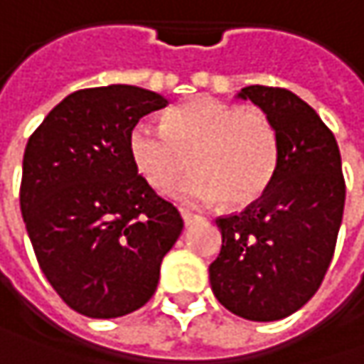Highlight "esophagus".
<instances>
[{"label": "esophagus", "mask_w": 364, "mask_h": 364, "mask_svg": "<svg viewBox=\"0 0 364 364\" xmlns=\"http://www.w3.org/2000/svg\"><path fill=\"white\" fill-rule=\"evenodd\" d=\"M180 215H182V220H184V225H193L195 221L203 220L200 215H195V213H191V211H186V209H180Z\"/></svg>", "instance_id": "obj_1"}]
</instances>
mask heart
Masks as SVG:
<instances>
[{"mask_svg": "<svg viewBox=\"0 0 364 364\" xmlns=\"http://www.w3.org/2000/svg\"><path fill=\"white\" fill-rule=\"evenodd\" d=\"M128 155L157 191L182 176L191 157L196 171L171 186L169 195L186 205H211L223 196L228 205L245 207L269 188L279 143L261 109L196 97L166 112L164 126L134 124Z\"/></svg>", "mask_w": 364, "mask_h": 364, "instance_id": "b5f03b06", "label": "heart"}]
</instances>
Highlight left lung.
<instances>
[{
  "mask_svg": "<svg viewBox=\"0 0 364 364\" xmlns=\"http://www.w3.org/2000/svg\"><path fill=\"white\" fill-rule=\"evenodd\" d=\"M272 119L279 161L269 188L238 215L215 221L221 250L209 265L215 299L248 321H277L323 282L346 186L331 130L299 95L252 85L236 95Z\"/></svg>",
  "mask_w": 364,
  "mask_h": 364,
  "instance_id": "obj_1",
  "label": "left lung"
}]
</instances>
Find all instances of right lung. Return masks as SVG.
<instances>
[{
  "label": "right lung",
  "mask_w": 364,
  "mask_h": 364,
  "mask_svg": "<svg viewBox=\"0 0 364 364\" xmlns=\"http://www.w3.org/2000/svg\"><path fill=\"white\" fill-rule=\"evenodd\" d=\"M168 99L130 85L68 95L28 139L20 209L41 272L70 309L114 319L155 294L184 221L128 155V134Z\"/></svg>",
  "instance_id": "add662e5"
}]
</instances>
